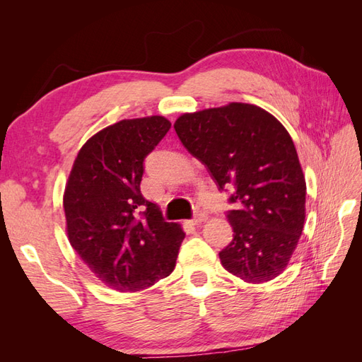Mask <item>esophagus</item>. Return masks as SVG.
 I'll return each mask as SVG.
<instances>
[{
	"label": "esophagus",
	"mask_w": 362,
	"mask_h": 362,
	"mask_svg": "<svg viewBox=\"0 0 362 362\" xmlns=\"http://www.w3.org/2000/svg\"><path fill=\"white\" fill-rule=\"evenodd\" d=\"M205 221H206V214L202 213V211H199L198 214H194V217L192 218L190 223H192V225H198V223H202V222H205Z\"/></svg>",
	"instance_id": "34e87169"
}]
</instances>
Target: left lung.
Segmentation results:
<instances>
[{
    "label": "left lung",
    "instance_id": "8db88e82",
    "mask_svg": "<svg viewBox=\"0 0 362 362\" xmlns=\"http://www.w3.org/2000/svg\"><path fill=\"white\" fill-rule=\"evenodd\" d=\"M184 148L233 189L226 217L234 238L218 252L245 282H267L286 270L305 222L306 184L288 131L261 107L231 103L185 113L173 125Z\"/></svg>",
    "mask_w": 362,
    "mask_h": 362
}]
</instances>
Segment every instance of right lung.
<instances>
[{"label": "right lung", "instance_id": "right-lung-1", "mask_svg": "<svg viewBox=\"0 0 362 362\" xmlns=\"http://www.w3.org/2000/svg\"><path fill=\"white\" fill-rule=\"evenodd\" d=\"M163 116L124 119L86 141L64 189L69 243L96 278L139 291L175 269L185 234L140 193L144 161L168 134Z\"/></svg>", "mask_w": 362, "mask_h": 362}]
</instances>
